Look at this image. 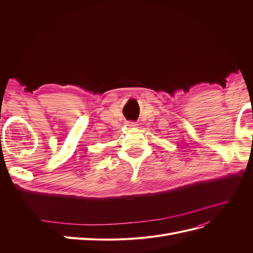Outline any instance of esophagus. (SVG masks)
I'll list each match as a JSON object with an SVG mask.
<instances>
[{"label":"esophagus","mask_w":253,"mask_h":253,"mask_svg":"<svg viewBox=\"0 0 253 253\" xmlns=\"http://www.w3.org/2000/svg\"><path fill=\"white\" fill-rule=\"evenodd\" d=\"M126 126H129V127H135V126H137V124H136V122H134V121H127L126 122Z\"/></svg>","instance_id":"34e87169"}]
</instances>
